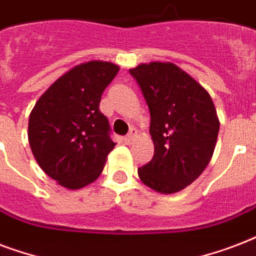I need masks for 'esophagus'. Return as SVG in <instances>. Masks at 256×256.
<instances>
[{
    "instance_id": "34e87169",
    "label": "esophagus",
    "mask_w": 256,
    "mask_h": 256,
    "mask_svg": "<svg viewBox=\"0 0 256 256\" xmlns=\"http://www.w3.org/2000/svg\"><path fill=\"white\" fill-rule=\"evenodd\" d=\"M136 128H132V130H130V132H128V136H124V144H132V140H134V136H136Z\"/></svg>"
}]
</instances>
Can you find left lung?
Here are the masks:
<instances>
[{
    "instance_id": "obj_1",
    "label": "left lung",
    "mask_w": 256,
    "mask_h": 256,
    "mask_svg": "<svg viewBox=\"0 0 256 256\" xmlns=\"http://www.w3.org/2000/svg\"><path fill=\"white\" fill-rule=\"evenodd\" d=\"M150 110L154 156L138 168L142 183L174 194L194 182L210 164L219 118L210 94L171 62L140 64L128 70Z\"/></svg>"
}]
</instances>
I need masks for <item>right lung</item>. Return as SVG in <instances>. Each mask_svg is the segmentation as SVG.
<instances>
[{"label":"right lung","mask_w":256,"mask_h":256,"mask_svg":"<svg viewBox=\"0 0 256 256\" xmlns=\"http://www.w3.org/2000/svg\"><path fill=\"white\" fill-rule=\"evenodd\" d=\"M120 72L106 61L74 66L46 90L29 116L28 136L40 168L69 190L100 175L116 144L100 112L102 92Z\"/></svg>","instance_id":"add662e5"}]
</instances>
